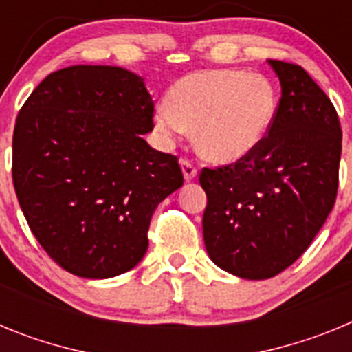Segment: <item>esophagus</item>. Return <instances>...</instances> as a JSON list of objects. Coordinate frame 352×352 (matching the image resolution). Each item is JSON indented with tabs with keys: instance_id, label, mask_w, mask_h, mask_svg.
Instances as JSON below:
<instances>
[{
	"instance_id": "esophagus-1",
	"label": "esophagus",
	"mask_w": 352,
	"mask_h": 352,
	"mask_svg": "<svg viewBox=\"0 0 352 352\" xmlns=\"http://www.w3.org/2000/svg\"><path fill=\"white\" fill-rule=\"evenodd\" d=\"M182 170H183V176H185L186 182H192V179L197 176V167L194 166V162L188 160V158H182Z\"/></svg>"
}]
</instances>
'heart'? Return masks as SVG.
<instances>
[{"label": "heart", "instance_id": "b5f03b06", "mask_svg": "<svg viewBox=\"0 0 352 352\" xmlns=\"http://www.w3.org/2000/svg\"><path fill=\"white\" fill-rule=\"evenodd\" d=\"M278 96L268 77L241 70L192 72L173 84L155 123L166 138L195 133L204 158L229 164L250 155L275 123Z\"/></svg>", "mask_w": 352, "mask_h": 352}]
</instances>
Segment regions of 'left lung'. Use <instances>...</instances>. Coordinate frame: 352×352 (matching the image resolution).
<instances>
[{
	"label": "left lung",
	"instance_id": "obj_1",
	"mask_svg": "<svg viewBox=\"0 0 352 352\" xmlns=\"http://www.w3.org/2000/svg\"><path fill=\"white\" fill-rule=\"evenodd\" d=\"M270 65L282 96L266 139L234 164L199 174L208 195V254L217 266L248 280L289 268L326 222L338 190L337 109L300 65Z\"/></svg>",
	"mask_w": 352,
	"mask_h": 352
}]
</instances>
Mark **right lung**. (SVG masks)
<instances>
[{
	"label": "right lung",
	"mask_w": 352,
	"mask_h": 352,
	"mask_svg": "<svg viewBox=\"0 0 352 352\" xmlns=\"http://www.w3.org/2000/svg\"><path fill=\"white\" fill-rule=\"evenodd\" d=\"M155 104L120 67L49 74L15 120L12 179L31 232L61 268L84 278L132 270L149 220L183 185L178 157L153 149Z\"/></svg>",
	"instance_id": "right-lung-1"
}]
</instances>
